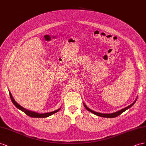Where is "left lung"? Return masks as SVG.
Returning a JSON list of instances; mask_svg holds the SVG:
<instances>
[{"label": "left lung", "mask_w": 146, "mask_h": 146, "mask_svg": "<svg viewBox=\"0 0 146 146\" xmlns=\"http://www.w3.org/2000/svg\"><path fill=\"white\" fill-rule=\"evenodd\" d=\"M136 100H137V99H136V100H135L134 102H133L132 104H131L130 105H129L128 106H127V107H126V108H123V109H122V110H120V111H117V112H114V113H111V114H102V113H99V112H95V111H92V110H90L89 108H87L85 105H84V107L86 108L87 110H88L89 111H90V112H92L93 114H95V115H98V116H100V117H103L113 118V117H117L118 115H119L120 114H121L122 113V112H123L124 111H125L126 110H127L128 109H129V108H131V107L135 103V102H136Z\"/></svg>", "instance_id": "left-lung-1"}]
</instances>
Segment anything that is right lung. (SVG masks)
Returning a JSON list of instances; mask_svg holds the SVG:
<instances>
[{
  "instance_id": "obj_1",
  "label": "right lung",
  "mask_w": 146,
  "mask_h": 146,
  "mask_svg": "<svg viewBox=\"0 0 146 146\" xmlns=\"http://www.w3.org/2000/svg\"><path fill=\"white\" fill-rule=\"evenodd\" d=\"M9 94H10V98H11V102H13V103L15 105V106L17 108H18V109L20 110L21 111H22L23 112H24L26 115H27L28 116H30V117H41V118L47 117H49V116H50V115H51L52 114L56 113V112H58L60 110V109H59V110H57L54 111L53 112H48V113H44V114H40V113H37V112H35L29 111L26 109H25V108H24L21 106H20L18 103H16L15 101V100L13 99V97H12L11 93L10 92Z\"/></svg>"
}]
</instances>
